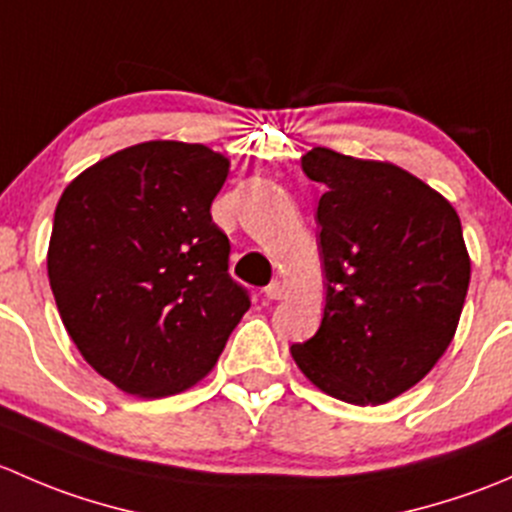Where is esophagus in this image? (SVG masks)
I'll use <instances>...</instances> for the list:
<instances>
[{"label":"esophagus","mask_w":512,"mask_h":512,"mask_svg":"<svg viewBox=\"0 0 512 512\" xmlns=\"http://www.w3.org/2000/svg\"><path fill=\"white\" fill-rule=\"evenodd\" d=\"M285 282H280V280H275V282H270V285L265 287V297L267 299H282L285 297Z\"/></svg>","instance_id":"34e87169"}]
</instances>
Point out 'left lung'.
Listing matches in <instances>:
<instances>
[{
  "mask_svg": "<svg viewBox=\"0 0 512 512\" xmlns=\"http://www.w3.org/2000/svg\"><path fill=\"white\" fill-rule=\"evenodd\" d=\"M302 170L324 188L327 304L317 334L289 352L324 394L384 404L418 384L456 334L471 282L461 220L394 163L312 148Z\"/></svg>",
  "mask_w": 512,
  "mask_h": 512,
  "instance_id": "left-lung-1",
  "label": "left lung"
}]
</instances>
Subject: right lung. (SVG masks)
Instances as JSON below:
<instances>
[{"mask_svg": "<svg viewBox=\"0 0 512 512\" xmlns=\"http://www.w3.org/2000/svg\"><path fill=\"white\" fill-rule=\"evenodd\" d=\"M227 170L200 143H138L84 170L56 205L46 267L61 322L126 394L198 384L250 309L210 215Z\"/></svg>", "mask_w": 512, "mask_h": 512, "instance_id": "right-lung-1", "label": "right lung"}]
</instances>
